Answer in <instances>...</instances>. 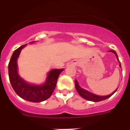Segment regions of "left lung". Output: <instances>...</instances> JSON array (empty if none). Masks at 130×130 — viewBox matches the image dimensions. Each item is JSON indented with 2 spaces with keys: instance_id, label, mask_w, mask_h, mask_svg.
<instances>
[{
  "instance_id": "8db88e82",
  "label": "left lung",
  "mask_w": 130,
  "mask_h": 130,
  "mask_svg": "<svg viewBox=\"0 0 130 130\" xmlns=\"http://www.w3.org/2000/svg\"><path fill=\"white\" fill-rule=\"evenodd\" d=\"M109 52H112V53H114L115 55V56H116V57H117V60L119 61L118 56H117V53H116V52H115V51L111 50V51H109ZM119 67L121 68L120 61H119ZM75 86L76 90H77V92L79 93V94L80 95L82 98H84V99H86V100H88V101H93V102H99V101H104V100H106V99H109V97H111V96L117 91V88H117L113 93H111V94L107 95V96H98V95L94 94H93V93L90 92H88V91L86 90H84V89L82 88L81 87L79 86L78 82H77V81L76 79L75 80Z\"/></svg>"
}]
</instances>
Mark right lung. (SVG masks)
<instances>
[{"label":"right lung","instance_id":"1","mask_svg":"<svg viewBox=\"0 0 130 130\" xmlns=\"http://www.w3.org/2000/svg\"><path fill=\"white\" fill-rule=\"evenodd\" d=\"M22 45L13 52L9 63V77L11 84L19 96L27 101L40 103L46 101L53 94L57 85V79L63 69H54L48 72L46 80L42 85L30 84L24 81L17 72V59L23 48Z\"/></svg>","mask_w":130,"mask_h":130}]
</instances>
